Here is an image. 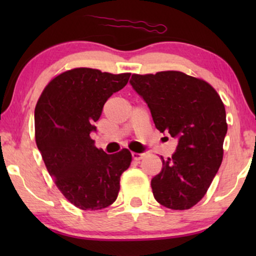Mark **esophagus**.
Wrapping results in <instances>:
<instances>
[{
  "mask_svg": "<svg viewBox=\"0 0 256 256\" xmlns=\"http://www.w3.org/2000/svg\"><path fill=\"white\" fill-rule=\"evenodd\" d=\"M132 160H142L143 157H144V154L143 152H132Z\"/></svg>",
  "mask_w": 256,
  "mask_h": 256,
  "instance_id": "obj_1",
  "label": "esophagus"
}]
</instances>
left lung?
Here are the masks:
<instances>
[{
    "label": "left lung",
    "instance_id": "left-lung-1",
    "mask_svg": "<svg viewBox=\"0 0 256 256\" xmlns=\"http://www.w3.org/2000/svg\"><path fill=\"white\" fill-rule=\"evenodd\" d=\"M130 85L146 101L155 127L178 141L152 180L154 197L172 210H188L204 197L222 160L226 112L216 90L178 71L132 74Z\"/></svg>",
    "mask_w": 256,
    "mask_h": 256
}]
</instances>
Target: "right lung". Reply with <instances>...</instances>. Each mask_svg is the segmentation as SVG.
Returning a JSON list of instances; mask_svg holds the SVG:
<instances>
[{
	"label": "right lung",
	"mask_w": 256,
	"mask_h": 256,
	"mask_svg": "<svg viewBox=\"0 0 256 256\" xmlns=\"http://www.w3.org/2000/svg\"><path fill=\"white\" fill-rule=\"evenodd\" d=\"M129 76L70 70L51 80L34 108V136L48 174L65 198L85 211L113 204L121 174L130 166L129 150L108 155L90 136L96 132L94 122L104 104L127 85Z\"/></svg>",
	"instance_id": "add662e5"
}]
</instances>
